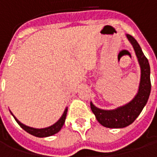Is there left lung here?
I'll use <instances>...</instances> for the list:
<instances>
[{
	"instance_id": "1",
	"label": "left lung",
	"mask_w": 157,
	"mask_h": 157,
	"mask_svg": "<svg viewBox=\"0 0 157 157\" xmlns=\"http://www.w3.org/2000/svg\"><path fill=\"white\" fill-rule=\"evenodd\" d=\"M126 37L133 45L135 55L138 59L141 73L140 82L138 92L135 98L127 104L118 107L116 109L104 110L98 109L91 102V109L92 113L95 114L98 121L102 126L107 128H124L126 126L131 124L143 110L151 93V68L148 59L142 52L140 46L139 45L138 42L135 40V38L129 34H126Z\"/></svg>"
}]
</instances>
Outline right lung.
<instances>
[{
  "instance_id": "obj_1",
  "label": "right lung",
  "mask_w": 157,
  "mask_h": 157,
  "mask_svg": "<svg viewBox=\"0 0 157 157\" xmlns=\"http://www.w3.org/2000/svg\"><path fill=\"white\" fill-rule=\"evenodd\" d=\"M12 115L14 117L15 120L17 121V123L18 124L21 128H22L25 131H27L29 134L32 135H34L36 137H39V138H43V137H48V136H51V135H55L56 133H58L61 128L63 127V125L65 124V118H66V114H67V108L65 109V111L63 113V114L60 117V118L59 119L58 121L56 122L55 124H54L51 126L49 127H47V128H32V127H29V126H27V125L23 124L21 122L19 121L17 118H16L15 116L12 114V113L11 112Z\"/></svg>"
}]
</instances>
